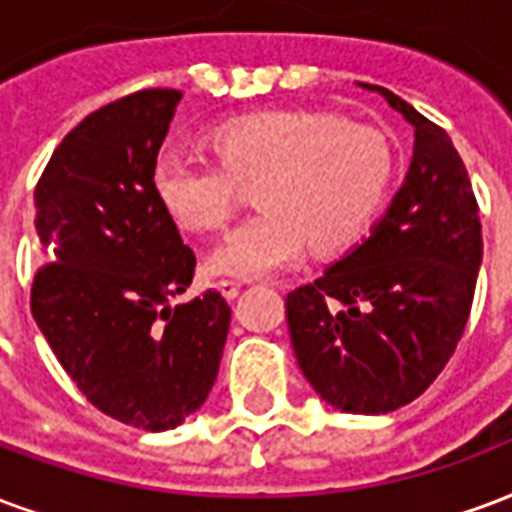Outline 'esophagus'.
Masks as SVG:
<instances>
[{
    "instance_id": "obj_1",
    "label": "esophagus",
    "mask_w": 512,
    "mask_h": 512,
    "mask_svg": "<svg viewBox=\"0 0 512 512\" xmlns=\"http://www.w3.org/2000/svg\"><path fill=\"white\" fill-rule=\"evenodd\" d=\"M217 290L225 295L227 301H233V298L241 293V282H233V279H222V282H217Z\"/></svg>"
}]
</instances>
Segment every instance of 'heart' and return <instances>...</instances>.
I'll list each match as a JSON object with an SVG mask.
<instances>
[{"label": "heart", "instance_id": "obj_1", "mask_svg": "<svg viewBox=\"0 0 512 512\" xmlns=\"http://www.w3.org/2000/svg\"><path fill=\"white\" fill-rule=\"evenodd\" d=\"M217 162L165 149L151 165V192L189 233L217 230L255 187L260 214L233 227L206 257L211 276L263 279L358 244L388 198L393 157L369 127L309 111L238 116L211 132Z\"/></svg>", "mask_w": 512, "mask_h": 512}]
</instances>
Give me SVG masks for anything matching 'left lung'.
I'll list each match as a JSON object with an SVG mask.
<instances>
[{
  "mask_svg": "<svg viewBox=\"0 0 512 512\" xmlns=\"http://www.w3.org/2000/svg\"><path fill=\"white\" fill-rule=\"evenodd\" d=\"M415 130L399 192L369 238L287 295L290 342L317 396L350 415L418 399L467 325L483 263L478 203L448 132L382 86Z\"/></svg>",
  "mask_w": 512,
  "mask_h": 512,
  "instance_id": "obj_1",
  "label": "left lung"
}]
</instances>
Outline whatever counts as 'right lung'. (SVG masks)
Returning a JSON list of instances; mask_svg holds the SVG:
<instances>
[{
  "label": "right lung",
  "mask_w": 512,
  "mask_h": 512,
  "mask_svg": "<svg viewBox=\"0 0 512 512\" xmlns=\"http://www.w3.org/2000/svg\"><path fill=\"white\" fill-rule=\"evenodd\" d=\"M179 102L176 89H146L89 113L34 189L48 263L32 285L37 328L97 410L143 431L203 407L230 328L214 290L170 306L195 255L154 200L151 165Z\"/></svg>",
  "instance_id": "obj_1"
}]
</instances>
